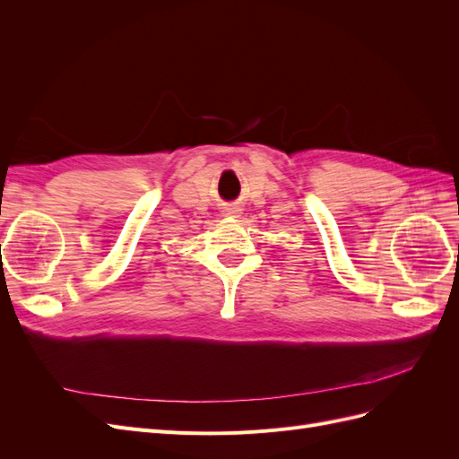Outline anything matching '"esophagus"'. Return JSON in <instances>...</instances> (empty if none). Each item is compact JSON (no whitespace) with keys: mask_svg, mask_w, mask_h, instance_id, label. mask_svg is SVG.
I'll list each match as a JSON object with an SVG mask.
<instances>
[{"mask_svg":"<svg viewBox=\"0 0 459 459\" xmlns=\"http://www.w3.org/2000/svg\"><path fill=\"white\" fill-rule=\"evenodd\" d=\"M224 214H226V216H233V218H235V216H239L241 212H239V208H238V206L230 204V206H226V208H224Z\"/></svg>","mask_w":459,"mask_h":459,"instance_id":"obj_1","label":"esophagus"}]
</instances>
